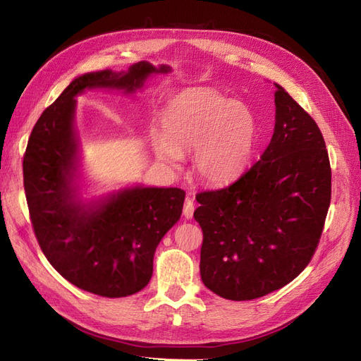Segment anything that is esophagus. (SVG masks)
<instances>
[{"label": "esophagus", "instance_id": "esophagus-1", "mask_svg": "<svg viewBox=\"0 0 361 361\" xmlns=\"http://www.w3.org/2000/svg\"><path fill=\"white\" fill-rule=\"evenodd\" d=\"M192 214H194V203L191 199H187L183 203V216L187 218V220H190V218H192Z\"/></svg>", "mask_w": 361, "mask_h": 361}]
</instances>
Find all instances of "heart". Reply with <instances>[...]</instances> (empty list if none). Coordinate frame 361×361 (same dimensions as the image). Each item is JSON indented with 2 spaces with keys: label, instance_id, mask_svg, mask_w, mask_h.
<instances>
[{
  "label": "heart",
  "instance_id": "1",
  "mask_svg": "<svg viewBox=\"0 0 361 361\" xmlns=\"http://www.w3.org/2000/svg\"><path fill=\"white\" fill-rule=\"evenodd\" d=\"M161 125L164 137L154 138L158 161L176 167L180 152L194 150V171L206 183L236 180L253 158L257 120L244 102L207 90H187L169 104Z\"/></svg>",
  "mask_w": 361,
  "mask_h": 361
}]
</instances>
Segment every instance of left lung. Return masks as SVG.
<instances>
[{
    "label": "left lung",
    "instance_id": "left-lung-1",
    "mask_svg": "<svg viewBox=\"0 0 361 361\" xmlns=\"http://www.w3.org/2000/svg\"><path fill=\"white\" fill-rule=\"evenodd\" d=\"M276 126L253 167L226 188L195 195L200 276L226 300L286 286L309 265L331 200V169L314 120L276 84Z\"/></svg>",
    "mask_w": 361,
    "mask_h": 361
}]
</instances>
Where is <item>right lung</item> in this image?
Returning <instances> with one entry per match:
<instances>
[{"mask_svg": "<svg viewBox=\"0 0 361 361\" xmlns=\"http://www.w3.org/2000/svg\"><path fill=\"white\" fill-rule=\"evenodd\" d=\"M169 71L138 61L128 72L84 73L42 113L28 140L24 188L37 243L64 279L101 297H128L147 285L155 250L180 218L185 191L133 187L97 202L80 200L75 97L85 89L134 93L152 73Z\"/></svg>", "mask_w": 361, "mask_h": 361, "instance_id": "1", "label": "right lung"}]
</instances>
